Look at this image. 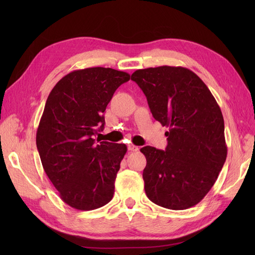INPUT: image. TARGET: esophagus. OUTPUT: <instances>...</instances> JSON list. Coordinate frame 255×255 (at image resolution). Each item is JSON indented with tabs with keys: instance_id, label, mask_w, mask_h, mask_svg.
<instances>
[{
	"instance_id": "obj_1",
	"label": "esophagus",
	"mask_w": 255,
	"mask_h": 255,
	"mask_svg": "<svg viewBox=\"0 0 255 255\" xmlns=\"http://www.w3.org/2000/svg\"><path fill=\"white\" fill-rule=\"evenodd\" d=\"M128 151H130V152H136V151H138V146L137 145H135V144H132V143H129L128 145Z\"/></svg>"
}]
</instances>
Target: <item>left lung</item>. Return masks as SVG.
Returning <instances> with one entry per match:
<instances>
[{
  "label": "left lung",
  "mask_w": 255,
  "mask_h": 255,
  "mask_svg": "<svg viewBox=\"0 0 255 255\" xmlns=\"http://www.w3.org/2000/svg\"><path fill=\"white\" fill-rule=\"evenodd\" d=\"M134 81L151 113L169 132L166 150L146 145L142 177L153 203L186 210L206 196L227 158L225 121L203 81L187 68L160 66L136 70Z\"/></svg>",
  "instance_id": "obj_1"
}]
</instances>
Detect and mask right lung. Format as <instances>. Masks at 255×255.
Segmentation results:
<instances>
[{"label": "right lung", "instance_id": "1", "mask_svg": "<svg viewBox=\"0 0 255 255\" xmlns=\"http://www.w3.org/2000/svg\"><path fill=\"white\" fill-rule=\"evenodd\" d=\"M129 74L95 67L72 71L48 97L36 144L45 173L65 203L80 211L102 207L113 199L115 180L127 145L96 142L103 113ZM99 141V140H98Z\"/></svg>", "mask_w": 255, "mask_h": 255}]
</instances>
